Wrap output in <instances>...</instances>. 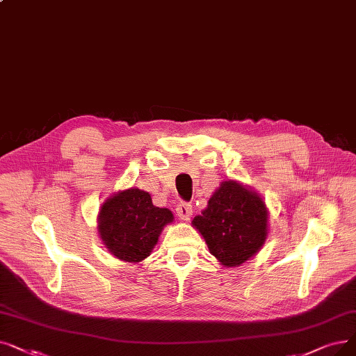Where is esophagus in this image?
I'll return each mask as SVG.
<instances>
[{
	"mask_svg": "<svg viewBox=\"0 0 356 356\" xmlns=\"http://www.w3.org/2000/svg\"><path fill=\"white\" fill-rule=\"evenodd\" d=\"M176 213L181 221H189L191 216H192V205L186 204V202H181L176 207Z\"/></svg>",
	"mask_w": 356,
	"mask_h": 356,
	"instance_id": "1",
	"label": "esophagus"
}]
</instances>
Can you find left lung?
Wrapping results in <instances>:
<instances>
[{
    "label": "left lung",
    "instance_id": "left-lung-1",
    "mask_svg": "<svg viewBox=\"0 0 356 356\" xmlns=\"http://www.w3.org/2000/svg\"><path fill=\"white\" fill-rule=\"evenodd\" d=\"M269 209L261 196L237 180L221 181L192 225L225 268L250 260L268 238Z\"/></svg>",
    "mask_w": 356,
    "mask_h": 356
}]
</instances>
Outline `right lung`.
Returning <instances> with one entry per match:
<instances>
[{
  "label": "right lung",
  "instance_id": "1",
  "mask_svg": "<svg viewBox=\"0 0 356 356\" xmlns=\"http://www.w3.org/2000/svg\"><path fill=\"white\" fill-rule=\"evenodd\" d=\"M173 220L172 211L152 205L148 192L129 188L116 192L102 204L97 231L113 257L140 264L151 254L163 228Z\"/></svg>",
  "mask_w": 356,
  "mask_h": 356
}]
</instances>
